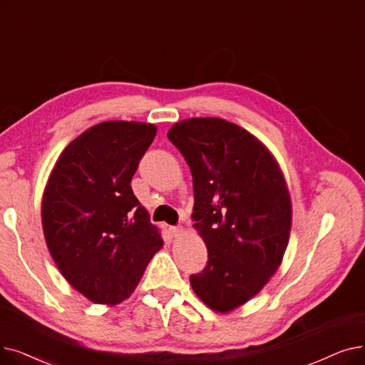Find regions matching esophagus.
<instances>
[{
    "label": "esophagus",
    "mask_w": 365,
    "mask_h": 365,
    "mask_svg": "<svg viewBox=\"0 0 365 365\" xmlns=\"http://www.w3.org/2000/svg\"><path fill=\"white\" fill-rule=\"evenodd\" d=\"M168 232H170L173 237H179V235L183 232V228H182V227H170V228H168Z\"/></svg>",
    "instance_id": "34e87169"
}]
</instances>
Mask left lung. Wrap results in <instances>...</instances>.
<instances>
[{
    "mask_svg": "<svg viewBox=\"0 0 365 365\" xmlns=\"http://www.w3.org/2000/svg\"><path fill=\"white\" fill-rule=\"evenodd\" d=\"M191 168L194 228L209 261L189 282L202 303L228 313L255 297L279 268L292 205L283 173L261 141L220 118H192L167 133Z\"/></svg>",
    "mask_w": 365,
    "mask_h": 365,
    "instance_id": "1",
    "label": "left lung"
}]
</instances>
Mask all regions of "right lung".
I'll return each instance as SVG.
<instances>
[{
    "mask_svg": "<svg viewBox=\"0 0 365 365\" xmlns=\"http://www.w3.org/2000/svg\"><path fill=\"white\" fill-rule=\"evenodd\" d=\"M155 135L152 123H97L62 150L46 183V245L62 276L95 304L128 298L164 245L131 187Z\"/></svg>",
    "mask_w": 365,
    "mask_h": 365,
    "instance_id": "1",
    "label": "right lung"
}]
</instances>
